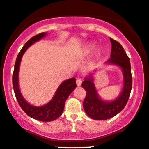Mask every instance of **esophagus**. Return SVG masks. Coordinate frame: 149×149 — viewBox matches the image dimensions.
Listing matches in <instances>:
<instances>
[{
  "instance_id": "1",
  "label": "esophagus",
  "mask_w": 149,
  "mask_h": 149,
  "mask_svg": "<svg viewBox=\"0 0 149 149\" xmlns=\"http://www.w3.org/2000/svg\"><path fill=\"white\" fill-rule=\"evenodd\" d=\"M82 78H78L76 79V84H77V85H78V86H81V84H82Z\"/></svg>"
}]
</instances>
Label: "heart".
Segmentation results:
<instances>
[{
    "instance_id": "b5f03b06",
    "label": "heart",
    "mask_w": 149,
    "mask_h": 149,
    "mask_svg": "<svg viewBox=\"0 0 149 149\" xmlns=\"http://www.w3.org/2000/svg\"><path fill=\"white\" fill-rule=\"evenodd\" d=\"M92 48H93V46H92V45H91V46H89L87 49H86V52H90V50H91Z\"/></svg>"
}]
</instances>
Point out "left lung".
I'll return each mask as SVG.
<instances>
[{
    "label": "left lung",
    "instance_id": "obj_1",
    "mask_svg": "<svg viewBox=\"0 0 149 149\" xmlns=\"http://www.w3.org/2000/svg\"><path fill=\"white\" fill-rule=\"evenodd\" d=\"M111 42V58L107 61L121 67L124 74V86L120 96L115 100L108 102L102 100L97 95L92 74L86 77L82 86L86 91L83 107L86 115L93 120H104L111 118L125 108L129 98L132 88V75L129 58L123 47L118 41L110 38Z\"/></svg>",
    "mask_w": 149,
    "mask_h": 149
}]
</instances>
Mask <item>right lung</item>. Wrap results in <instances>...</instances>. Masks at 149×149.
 <instances>
[{"label":"right lung","mask_w":149,"mask_h":149,"mask_svg":"<svg viewBox=\"0 0 149 149\" xmlns=\"http://www.w3.org/2000/svg\"><path fill=\"white\" fill-rule=\"evenodd\" d=\"M47 33L42 32L33 36L25 43L23 47L20 50L15 63L12 77V83L17 101L24 112L27 116L35 120L43 122H51L57 119L63 113L66 100L77 86L76 79L72 78L63 82L58 87L55 95L52 100L48 104L42 107H34L27 103L22 96L20 92L19 86H18V71H19L20 64L22 55L28 47H29L35 42L40 40Z\"/></svg>","instance_id":"obj_1"}]
</instances>
